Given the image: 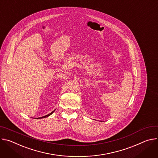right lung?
Here are the masks:
<instances>
[{
  "label": "right lung",
  "mask_w": 158,
  "mask_h": 158,
  "mask_svg": "<svg viewBox=\"0 0 158 158\" xmlns=\"http://www.w3.org/2000/svg\"><path fill=\"white\" fill-rule=\"evenodd\" d=\"M55 110H53V111H52V112H51V113H50V114H48V115H45V116H44V117H40V118H44V117H48V116H49V115H51V114H52V113H53V112H55Z\"/></svg>",
  "instance_id": "right-lung-1"
}]
</instances>
